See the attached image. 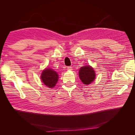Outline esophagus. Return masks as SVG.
Segmentation results:
<instances>
[{
    "label": "esophagus",
    "mask_w": 135,
    "mask_h": 135,
    "mask_svg": "<svg viewBox=\"0 0 135 135\" xmlns=\"http://www.w3.org/2000/svg\"><path fill=\"white\" fill-rule=\"evenodd\" d=\"M67 69H68V70H72V67H71V66H68Z\"/></svg>",
    "instance_id": "esophagus-1"
}]
</instances>
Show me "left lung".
Wrapping results in <instances>:
<instances>
[{
  "instance_id": "1",
  "label": "left lung",
  "mask_w": 135,
  "mask_h": 135,
  "mask_svg": "<svg viewBox=\"0 0 135 135\" xmlns=\"http://www.w3.org/2000/svg\"><path fill=\"white\" fill-rule=\"evenodd\" d=\"M79 73L80 79L84 84L91 83L95 78V73L90 66L81 67Z\"/></svg>"
}]
</instances>
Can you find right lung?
<instances>
[{"instance_id":"add662e5","label":"right lung","mask_w":135,"mask_h":135,"mask_svg":"<svg viewBox=\"0 0 135 135\" xmlns=\"http://www.w3.org/2000/svg\"><path fill=\"white\" fill-rule=\"evenodd\" d=\"M59 79L58 74L53 69H46L42 72L41 79L43 83L49 88L55 86Z\"/></svg>"}]
</instances>
